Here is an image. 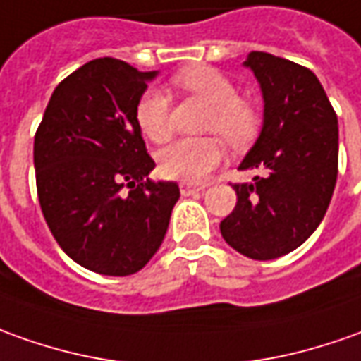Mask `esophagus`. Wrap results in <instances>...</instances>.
Returning <instances> with one entry per match:
<instances>
[{
  "mask_svg": "<svg viewBox=\"0 0 361 361\" xmlns=\"http://www.w3.org/2000/svg\"><path fill=\"white\" fill-rule=\"evenodd\" d=\"M180 192H183V196H188L192 195V192H198V190H206L208 188V185H195V183H180Z\"/></svg>",
  "mask_w": 361,
  "mask_h": 361,
  "instance_id": "1",
  "label": "esophagus"
}]
</instances>
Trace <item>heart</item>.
I'll use <instances>...</instances> for the list:
<instances>
[{"instance_id": "1", "label": "heart", "mask_w": 361, "mask_h": 361, "mask_svg": "<svg viewBox=\"0 0 361 361\" xmlns=\"http://www.w3.org/2000/svg\"><path fill=\"white\" fill-rule=\"evenodd\" d=\"M173 82L212 108V116L206 123L208 131H218L235 147L245 145L255 135L259 123L257 109L238 98V88L220 71L212 66H192L178 72ZM135 119L141 133L153 143H165L171 137L169 100L159 90H147L139 98ZM222 157L224 145L218 137L180 139L161 151L159 171L169 178L198 183L220 165Z\"/></svg>"}]
</instances>
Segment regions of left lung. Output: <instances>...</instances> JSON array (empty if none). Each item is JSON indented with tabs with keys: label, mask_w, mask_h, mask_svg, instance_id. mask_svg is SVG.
Listing matches in <instances>:
<instances>
[{
	"label": "left lung",
	"mask_w": 361,
	"mask_h": 361,
	"mask_svg": "<svg viewBox=\"0 0 361 361\" xmlns=\"http://www.w3.org/2000/svg\"><path fill=\"white\" fill-rule=\"evenodd\" d=\"M263 96L259 137L240 171H259L233 185L238 202L220 222L228 245L267 261L307 242L322 222L338 176V118L314 72L253 51L243 62Z\"/></svg>",
	"instance_id": "8db88e82"
}]
</instances>
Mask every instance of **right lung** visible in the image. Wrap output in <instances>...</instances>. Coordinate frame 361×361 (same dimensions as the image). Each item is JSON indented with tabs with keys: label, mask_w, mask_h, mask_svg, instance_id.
<instances>
[{
	"label": "right lung",
	"mask_w": 361,
	"mask_h": 361,
	"mask_svg": "<svg viewBox=\"0 0 361 361\" xmlns=\"http://www.w3.org/2000/svg\"><path fill=\"white\" fill-rule=\"evenodd\" d=\"M159 72L96 59L54 88L33 147L41 210L62 252L86 269L126 277L147 265L165 240L176 183L147 178L135 119Z\"/></svg>",
	"instance_id": "right-lung-1"
}]
</instances>
